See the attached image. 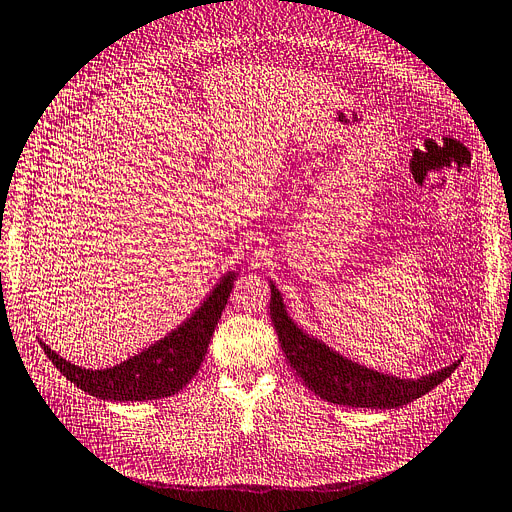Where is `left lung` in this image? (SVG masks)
<instances>
[{"mask_svg":"<svg viewBox=\"0 0 512 512\" xmlns=\"http://www.w3.org/2000/svg\"><path fill=\"white\" fill-rule=\"evenodd\" d=\"M271 319L279 344L290 365L311 391L336 405L374 407L391 410L412 403L414 399L433 391L437 384L452 376L458 363L441 372L428 374L420 380H401L374 370H367L342 355L327 349L325 344L309 338L292 323L275 285L271 283Z\"/></svg>","mask_w":512,"mask_h":512,"instance_id":"obj_1","label":"left lung"}]
</instances>
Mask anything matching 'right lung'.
<instances>
[{"mask_svg": "<svg viewBox=\"0 0 512 512\" xmlns=\"http://www.w3.org/2000/svg\"><path fill=\"white\" fill-rule=\"evenodd\" d=\"M233 279L235 273L224 275L214 292L185 325H180L170 336L149 346L147 351L109 367V370H81V367L50 351L44 342L39 344L56 365V370L88 395L111 401L170 397L189 384L201 367V361L206 359L214 327L233 290Z\"/></svg>", "mask_w": 512, "mask_h": 512, "instance_id": "right-lung-1", "label": "right lung"}]
</instances>
